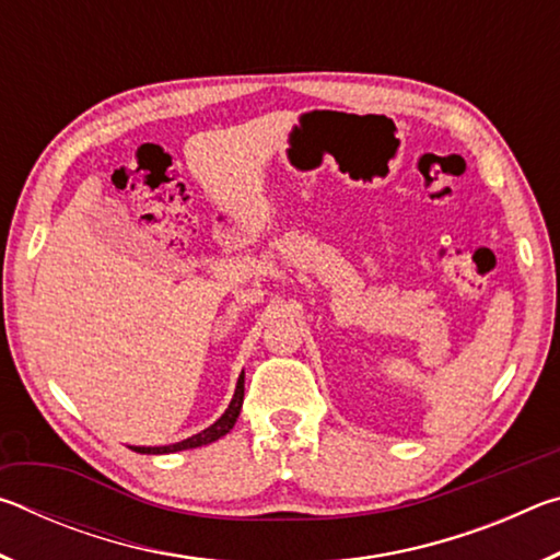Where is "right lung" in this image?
Masks as SVG:
<instances>
[{
  "mask_svg": "<svg viewBox=\"0 0 560 560\" xmlns=\"http://www.w3.org/2000/svg\"><path fill=\"white\" fill-rule=\"evenodd\" d=\"M242 402H244V371L240 375V381H236V390L230 407H226L224 415L217 420L210 428L192 434V438H187L183 442H175V444H165V447H130L140 454H173V452H183V450H195V447H202V444H210L217 442L220 438H224L226 432L234 428L236 417L242 412Z\"/></svg>",
  "mask_w": 560,
  "mask_h": 560,
  "instance_id": "add662e5",
  "label": "right lung"
}]
</instances>
